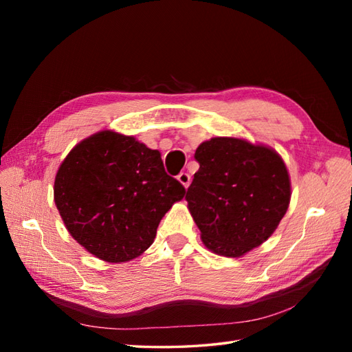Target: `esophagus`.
<instances>
[{
    "label": "esophagus",
    "mask_w": 352,
    "mask_h": 352,
    "mask_svg": "<svg viewBox=\"0 0 352 352\" xmlns=\"http://www.w3.org/2000/svg\"><path fill=\"white\" fill-rule=\"evenodd\" d=\"M177 180H179V182L182 184L185 188H188L189 184H190V176H189L186 172H182V173L177 175Z\"/></svg>",
    "instance_id": "esophagus-1"
}]
</instances>
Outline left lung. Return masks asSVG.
<instances>
[{
    "mask_svg": "<svg viewBox=\"0 0 352 352\" xmlns=\"http://www.w3.org/2000/svg\"><path fill=\"white\" fill-rule=\"evenodd\" d=\"M198 172L185 199L206 247L241 257L267 241L289 207L291 182L272 148L211 138L195 151Z\"/></svg>",
    "mask_w": 352,
    "mask_h": 352,
    "instance_id": "8db88e82",
    "label": "left lung"
}]
</instances>
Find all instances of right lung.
Here are the masks:
<instances>
[{
	"label": "right lung",
	"instance_id": "obj_1",
	"mask_svg": "<svg viewBox=\"0 0 352 352\" xmlns=\"http://www.w3.org/2000/svg\"><path fill=\"white\" fill-rule=\"evenodd\" d=\"M185 188L162 154L133 136L102 131L79 142L56 175L54 201L70 235L100 260L131 261Z\"/></svg>",
	"mask_w": 352,
	"mask_h": 352
}]
</instances>
